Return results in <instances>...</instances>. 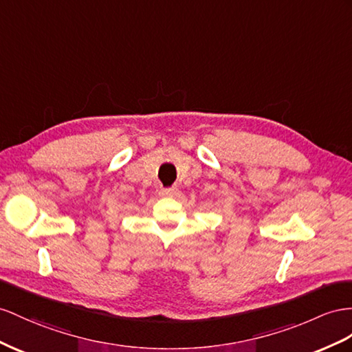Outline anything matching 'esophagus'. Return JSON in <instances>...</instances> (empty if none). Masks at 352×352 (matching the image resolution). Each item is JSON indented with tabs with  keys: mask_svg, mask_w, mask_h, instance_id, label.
<instances>
[{
	"mask_svg": "<svg viewBox=\"0 0 352 352\" xmlns=\"http://www.w3.org/2000/svg\"><path fill=\"white\" fill-rule=\"evenodd\" d=\"M162 195L164 196H177L178 195V188L174 187H168V188H162Z\"/></svg>",
	"mask_w": 352,
	"mask_h": 352,
	"instance_id": "obj_1",
	"label": "esophagus"
}]
</instances>
